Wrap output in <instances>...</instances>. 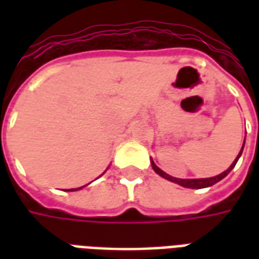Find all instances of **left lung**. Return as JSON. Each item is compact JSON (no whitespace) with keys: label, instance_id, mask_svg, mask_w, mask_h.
I'll return each mask as SVG.
<instances>
[{"label":"left lung","instance_id":"8db88e82","mask_svg":"<svg viewBox=\"0 0 259 259\" xmlns=\"http://www.w3.org/2000/svg\"><path fill=\"white\" fill-rule=\"evenodd\" d=\"M244 143H245V139H244ZM244 143H243V147H241V150H240L239 155L236 157V159L233 161V163L229 166L225 172H222L221 175H217V176H212V178H205V179H178V178H174V176H170V175L165 174L162 169H159L154 163V161L151 159V166L152 169L155 170V174H158L161 178H163V179L169 180V182H174V183H176V185L182 186V187H186V189H205V187H211V186H213L215 183H218V182H221V180L223 179V178H226L228 176V174L232 170V169L236 166V163H237V161H239V158L241 157V154H243V150H244Z\"/></svg>","mask_w":259,"mask_h":259}]
</instances>
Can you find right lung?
I'll use <instances>...</instances> for the list:
<instances>
[{
	"label": "right lung",
	"mask_w": 259,
	"mask_h": 259,
	"mask_svg": "<svg viewBox=\"0 0 259 259\" xmlns=\"http://www.w3.org/2000/svg\"><path fill=\"white\" fill-rule=\"evenodd\" d=\"M87 186V185H85ZM83 187H84V186H81V187H77V189H70V190H68V191H76V190H80V189H83Z\"/></svg>",
	"instance_id": "1"
}]
</instances>
